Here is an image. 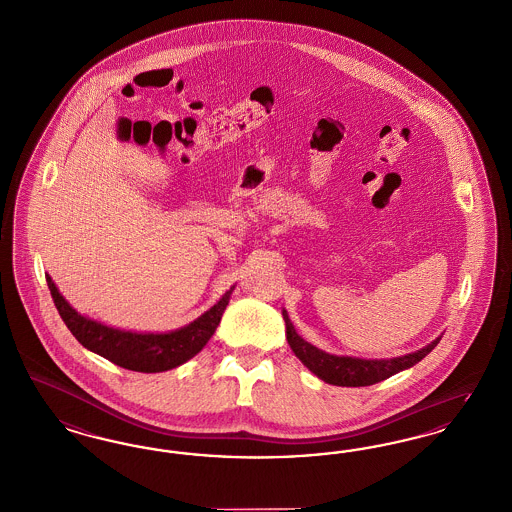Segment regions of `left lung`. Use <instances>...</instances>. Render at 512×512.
Here are the masks:
<instances>
[{"label": "left lung", "mask_w": 512, "mask_h": 512, "mask_svg": "<svg viewBox=\"0 0 512 512\" xmlns=\"http://www.w3.org/2000/svg\"><path fill=\"white\" fill-rule=\"evenodd\" d=\"M283 319L287 325V340L289 346L315 377L325 380L327 384L334 386H371L377 384L380 380L405 371L419 363L423 357L428 356L440 342L442 336L426 344L421 350L405 354L400 357H390V359H363V357L352 356H334L327 354L319 348H315L308 340H304L300 334L296 333L292 321L289 319L287 310H283Z\"/></svg>", "instance_id": "obj_1"}]
</instances>
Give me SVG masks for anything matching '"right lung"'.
Returning a JSON list of instances; mask_svg holds the SVG:
<instances>
[{"instance_id": "add662e5", "label": "right lung", "mask_w": 512, "mask_h": 512, "mask_svg": "<svg viewBox=\"0 0 512 512\" xmlns=\"http://www.w3.org/2000/svg\"><path fill=\"white\" fill-rule=\"evenodd\" d=\"M47 287L51 290L55 308L63 317L68 331L74 338L88 348L89 352L105 357L118 367L137 373H162L176 369L197 356L206 346V342L216 333L223 312L229 304V298L235 285L225 290L222 298L206 312L191 321L185 327L168 333H135L126 329L107 327L88 315L76 312L49 275H45Z\"/></svg>"}]
</instances>
